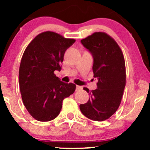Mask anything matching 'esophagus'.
<instances>
[{
	"mask_svg": "<svg viewBox=\"0 0 150 150\" xmlns=\"http://www.w3.org/2000/svg\"><path fill=\"white\" fill-rule=\"evenodd\" d=\"M82 89H83V87H82V86L76 85V91H81Z\"/></svg>",
	"mask_w": 150,
	"mask_h": 150,
	"instance_id": "esophagus-1",
	"label": "esophagus"
}]
</instances>
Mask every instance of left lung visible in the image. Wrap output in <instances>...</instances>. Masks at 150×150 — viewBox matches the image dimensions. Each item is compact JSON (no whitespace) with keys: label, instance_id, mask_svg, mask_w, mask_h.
I'll return each mask as SVG.
<instances>
[{"label":"left lung","instance_id":"1","mask_svg":"<svg viewBox=\"0 0 150 150\" xmlns=\"http://www.w3.org/2000/svg\"><path fill=\"white\" fill-rule=\"evenodd\" d=\"M93 57V77L98 88L83 89L89 93L87 103L81 104L84 115L91 120L102 122L118 109L126 83V65L120 47L113 38L104 32H96L81 40Z\"/></svg>","mask_w":150,"mask_h":150}]
</instances>
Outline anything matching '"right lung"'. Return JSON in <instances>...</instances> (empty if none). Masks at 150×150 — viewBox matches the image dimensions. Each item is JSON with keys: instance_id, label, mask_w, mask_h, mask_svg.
<instances>
[{"instance_id": "1", "label": "right lung", "mask_w": 150, "mask_h": 150, "mask_svg": "<svg viewBox=\"0 0 150 150\" xmlns=\"http://www.w3.org/2000/svg\"><path fill=\"white\" fill-rule=\"evenodd\" d=\"M76 42L52 31L38 35L26 47L19 69V85L24 105L34 119L49 122L59 115L63 100L74 93L76 85L61 81L65 52Z\"/></svg>"}]
</instances>
